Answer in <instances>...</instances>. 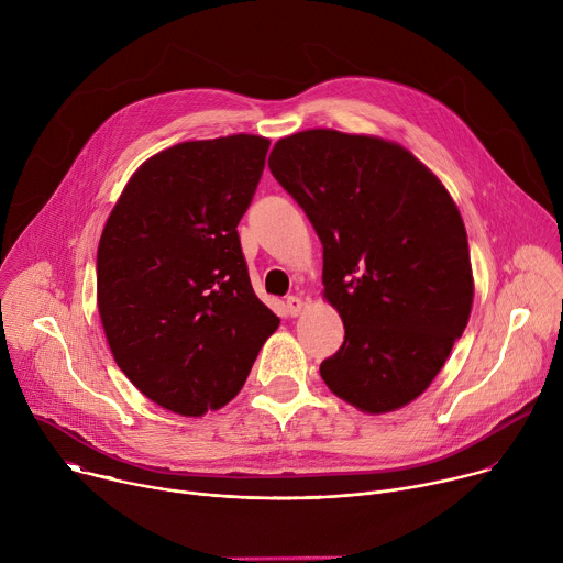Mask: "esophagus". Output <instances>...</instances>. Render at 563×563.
<instances>
[{"instance_id":"34e87169","label":"esophagus","mask_w":563,"mask_h":563,"mask_svg":"<svg viewBox=\"0 0 563 563\" xmlns=\"http://www.w3.org/2000/svg\"><path fill=\"white\" fill-rule=\"evenodd\" d=\"M285 307H287V313L294 318V316H298L302 311V300L298 296H289L285 300Z\"/></svg>"}]
</instances>
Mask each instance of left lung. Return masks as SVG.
<instances>
[{"label":"left lung","instance_id":"1","mask_svg":"<svg viewBox=\"0 0 563 563\" xmlns=\"http://www.w3.org/2000/svg\"><path fill=\"white\" fill-rule=\"evenodd\" d=\"M269 169L323 245L325 298L345 325L320 376L363 412L410 404L441 372L472 309L454 200L408 148L332 129L278 140Z\"/></svg>","mask_w":563,"mask_h":563}]
</instances>
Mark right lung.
I'll return each mask as SVG.
<instances>
[{"instance_id":"right-lung-1","label":"right lung","mask_w":563,"mask_h":563,"mask_svg":"<svg viewBox=\"0 0 563 563\" xmlns=\"http://www.w3.org/2000/svg\"><path fill=\"white\" fill-rule=\"evenodd\" d=\"M269 140L183 142L133 174L98 247V307L115 363L176 415L218 410L245 385L278 316L252 289L238 222Z\"/></svg>"}]
</instances>
